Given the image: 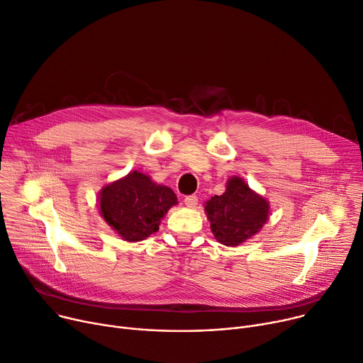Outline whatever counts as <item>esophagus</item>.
<instances>
[{
	"label": "esophagus",
	"instance_id": "obj_1",
	"mask_svg": "<svg viewBox=\"0 0 363 363\" xmlns=\"http://www.w3.org/2000/svg\"><path fill=\"white\" fill-rule=\"evenodd\" d=\"M184 203H185V206H186L188 208H195L196 204H199V199H196L195 195H188V196H185Z\"/></svg>",
	"mask_w": 363,
	"mask_h": 363
}]
</instances>
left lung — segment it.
I'll return each mask as SVG.
<instances>
[{
    "mask_svg": "<svg viewBox=\"0 0 363 363\" xmlns=\"http://www.w3.org/2000/svg\"><path fill=\"white\" fill-rule=\"evenodd\" d=\"M204 211L216 240L236 247L260 232L269 220L271 206L242 177L233 175L227 179L225 191L204 204Z\"/></svg>",
    "mask_w": 363,
    "mask_h": 363,
    "instance_id": "left-lung-1",
    "label": "left lung"
}]
</instances>
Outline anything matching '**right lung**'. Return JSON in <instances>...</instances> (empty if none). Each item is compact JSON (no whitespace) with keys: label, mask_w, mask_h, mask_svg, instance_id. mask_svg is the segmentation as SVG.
<instances>
[{"label":"right lung","mask_w":363,"mask_h":363,"mask_svg":"<svg viewBox=\"0 0 363 363\" xmlns=\"http://www.w3.org/2000/svg\"><path fill=\"white\" fill-rule=\"evenodd\" d=\"M98 213L125 242H140L156 233L160 221L178 204L175 192L149 175L131 171L98 192Z\"/></svg>","instance_id":"add662e5"}]
</instances>
